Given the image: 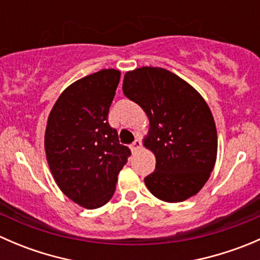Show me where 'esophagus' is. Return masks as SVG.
I'll list each match as a JSON object with an SVG mask.
<instances>
[{"instance_id":"1","label":"esophagus","mask_w":260,"mask_h":260,"mask_svg":"<svg viewBox=\"0 0 260 260\" xmlns=\"http://www.w3.org/2000/svg\"><path fill=\"white\" fill-rule=\"evenodd\" d=\"M141 147H142V142H141V140H135V142L131 145V149H132V152H137Z\"/></svg>"}]
</instances>
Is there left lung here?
<instances>
[{
  "label": "left lung",
  "mask_w": 260,
  "mask_h": 260,
  "mask_svg": "<svg viewBox=\"0 0 260 260\" xmlns=\"http://www.w3.org/2000/svg\"><path fill=\"white\" fill-rule=\"evenodd\" d=\"M123 93L149 119L145 146L156 156V169L145 177L147 188L167 203L198 193L217 152L216 127L203 96L174 73L152 67L125 73Z\"/></svg>",
  "instance_id": "left-lung-1"
}]
</instances>
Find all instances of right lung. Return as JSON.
Returning a JSON list of instances; mask_svg holds the SVG:
<instances>
[{
	"instance_id": "add662e5",
	"label": "right lung",
	"mask_w": 260,
	"mask_h": 260,
	"mask_svg": "<svg viewBox=\"0 0 260 260\" xmlns=\"http://www.w3.org/2000/svg\"><path fill=\"white\" fill-rule=\"evenodd\" d=\"M120 72L103 69L68 86L50 112L46 158L60 190L74 203L96 209L108 203L131 149L108 123Z\"/></svg>"
}]
</instances>
